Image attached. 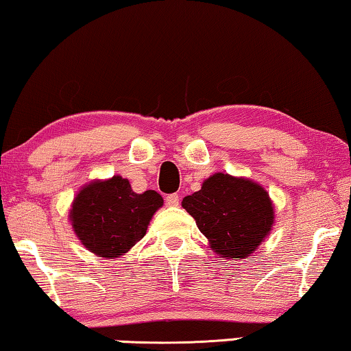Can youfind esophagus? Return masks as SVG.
<instances>
[{"instance_id":"1","label":"esophagus","mask_w":351,"mask_h":351,"mask_svg":"<svg viewBox=\"0 0 351 351\" xmlns=\"http://www.w3.org/2000/svg\"><path fill=\"white\" fill-rule=\"evenodd\" d=\"M165 201H166L167 206L176 207V206H179L180 197H179V195H177V193H171V195H167V196L165 197Z\"/></svg>"}]
</instances>
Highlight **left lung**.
<instances>
[{"label": "left lung", "mask_w": 351, "mask_h": 351, "mask_svg": "<svg viewBox=\"0 0 351 351\" xmlns=\"http://www.w3.org/2000/svg\"><path fill=\"white\" fill-rule=\"evenodd\" d=\"M182 206L223 258L252 255L274 223L272 202L263 186L221 172L185 196Z\"/></svg>", "instance_id": "1"}]
</instances>
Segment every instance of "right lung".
Returning <instances> with one entry per match:
<instances>
[{
  "instance_id": "add662e5",
  "label": "right lung",
  "mask_w": 351,
  "mask_h": 351,
  "mask_svg": "<svg viewBox=\"0 0 351 351\" xmlns=\"http://www.w3.org/2000/svg\"><path fill=\"white\" fill-rule=\"evenodd\" d=\"M161 206L160 193L147 190L138 195L128 180L115 176L79 191L71 209V221L90 252L117 258L145 236L152 217Z\"/></svg>"
}]
</instances>
